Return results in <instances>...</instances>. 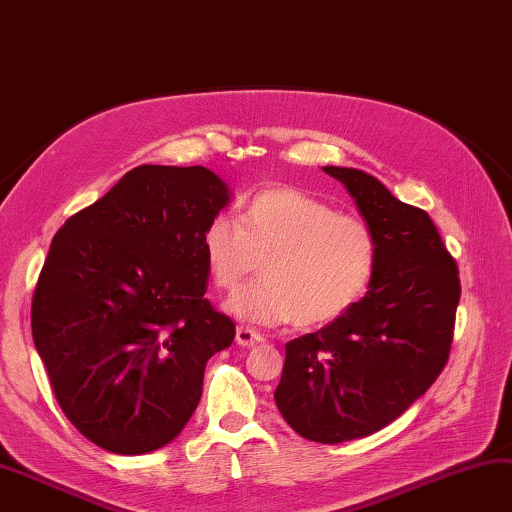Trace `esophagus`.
<instances>
[{
	"mask_svg": "<svg viewBox=\"0 0 512 512\" xmlns=\"http://www.w3.org/2000/svg\"><path fill=\"white\" fill-rule=\"evenodd\" d=\"M263 341H265L263 334L252 330V327H243V325H240L238 330H236V343H238L240 347H254V345L263 343Z\"/></svg>",
	"mask_w": 512,
	"mask_h": 512,
	"instance_id": "obj_1",
	"label": "esophagus"
}]
</instances>
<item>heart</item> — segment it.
Returning a JSON list of instances; mask_svg holds the SVG:
<instances>
[{"mask_svg": "<svg viewBox=\"0 0 512 512\" xmlns=\"http://www.w3.org/2000/svg\"><path fill=\"white\" fill-rule=\"evenodd\" d=\"M209 278L234 292L263 260V276L227 301L240 321L323 327L339 321L368 292L376 238L359 216L298 189L260 191L240 209V223L214 216L200 238Z\"/></svg>", "mask_w": 512, "mask_h": 512, "instance_id": "b5f03b06", "label": "heart"}]
</instances>
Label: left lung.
<instances>
[{
	"label": "left lung",
	"mask_w": 512,
	"mask_h": 512,
	"mask_svg": "<svg viewBox=\"0 0 512 512\" xmlns=\"http://www.w3.org/2000/svg\"><path fill=\"white\" fill-rule=\"evenodd\" d=\"M376 238L370 289L339 321L285 345L274 392L283 419L318 443L374 435L437 381L448 361L459 269L423 209L352 167H323Z\"/></svg>",
	"instance_id": "1"
}]
</instances>
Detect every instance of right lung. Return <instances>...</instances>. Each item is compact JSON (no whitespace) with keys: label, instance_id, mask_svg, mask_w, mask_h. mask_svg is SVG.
Masks as SVG:
<instances>
[{"label":"right lung","instance_id":"1","mask_svg":"<svg viewBox=\"0 0 512 512\" xmlns=\"http://www.w3.org/2000/svg\"><path fill=\"white\" fill-rule=\"evenodd\" d=\"M231 200L205 167L142 165L57 231L33 294V341L73 426L147 455L194 414L236 327L205 298L200 238Z\"/></svg>","mask_w":512,"mask_h":512}]
</instances>
